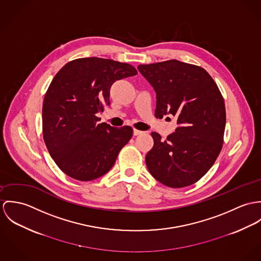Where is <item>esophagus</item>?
Masks as SVG:
<instances>
[{"label":"esophagus","mask_w":261,"mask_h":261,"mask_svg":"<svg viewBox=\"0 0 261 261\" xmlns=\"http://www.w3.org/2000/svg\"><path fill=\"white\" fill-rule=\"evenodd\" d=\"M143 132L142 131H140V130H137V129H134L133 130V134H134V136H138V135H141Z\"/></svg>","instance_id":"1"}]
</instances>
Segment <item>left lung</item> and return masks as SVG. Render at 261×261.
<instances>
[{
  "label": "left lung",
  "mask_w": 261,
  "mask_h": 261,
  "mask_svg": "<svg viewBox=\"0 0 261 261\" xmlns=\"http://www.w3.org/2000/svg\"><path fill=\"white\" fill-rule=\"evenodd\" d=\"M156 92L155 117L173 115L178 127L166 140L152 132L146 165L160 183L181 188L194 184L212 167L223 145L226 123L222 94L201 67L168 60L139 65Z\"/></svg>",
  "instance_id": "left-lung-1"
}]
</instances>
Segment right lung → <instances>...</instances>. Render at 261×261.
I'll return each instance as SVG.
<instances>
[{
    "label": "right lung",
    "instance_id": "obj_1",
    "mask_svg": "<svg viewBox=\"0 0 261 261\" xmlns=\"http://www.w3.org/2000/svg\"><path fill=\"white\" fill-rule=\"evenodd\" d=\"M136 74L130 64L91 57L70 61L55 75L43 102V138L66 175L90 181L112 168L133 129L99 123L96 114L110 104L112 84Z\"/></svg>",
    "mask_w": 261,
    "mask_h": 261
}]
</instances>
